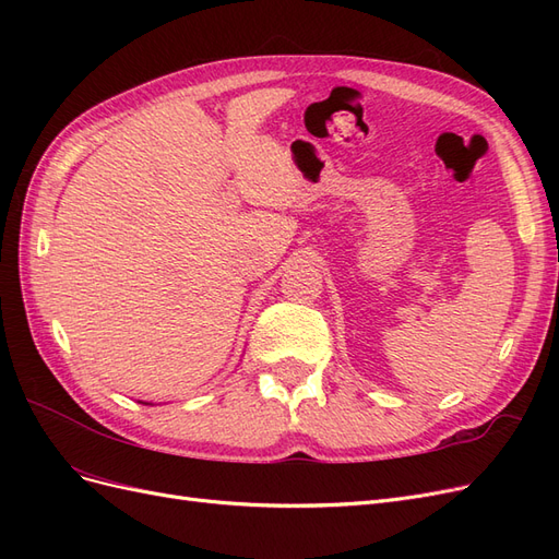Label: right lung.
Instances as JSON below:
<instances>
[{
    "instance_id": "obj_1",
    "label": "right lung",
    "mask_w": 559,
    "mask_h": 559,
    "mask_svg": "<svg viewBox=\"0 0 559 559\" xmlns=\"http://www.w3.org/2000/svg\"><path fill=\"white\" fill-rule=\"evenodd\" d=\"M142 403H144V401H142ZM144 405H151V403H144Z\"/></svg>"
}]
</instances>
